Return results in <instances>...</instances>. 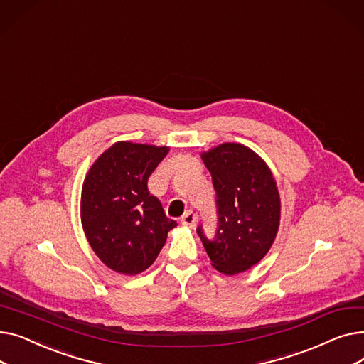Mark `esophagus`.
Segmentation results:
<instances>
[{
  "label": "esophagus",
  "mask_w": 364,
  "mask_h": 364,
  "mask_svg": "<svg viewBox=\"0 0 364 364\" xmlns=\"http://www.w3.org/2000/svg\"><path fill=\"white\" fill-rule=\"evenodd\" d=\"M196 214L193 211H187L183 217H181V224L183 225H187V227H193L196 224Z\"/></svg>",
  "instance_id": "1"
}]
</instances>
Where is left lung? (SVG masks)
Returning <instances> with one entry per match:
<instances>
[{
    "label": "left lung",
    "instance_id": "1",
    "mask_svg": "<svg viewBox=\"0 0 364 364\" xmlns=\"http://www.w3.org/2000/svg\"><path fill=\"white\" fill-rule=\"evenodd\" d=\"M217 192L218 228L208 240L198 235L213 267L235 276L258 264L276 239L280 224V195L273 172L245 144L223 143L202 151Z\"/></svg>",
    "mask_w": 364,
    "mask_h": 364
}]
</instances>
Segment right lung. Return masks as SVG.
Instances as JSON below:
<instances>
[{
	"mask_svg": "<svg viewBox=\"0 0 364 364\" xmlns=\"http://www.w3.org/2000/svg\"><path fill=\"white\" fill-rule=\"evenodd\" d=\"M169 147L118 141L94 161L81 192V223L91 250L110 270L134 276L155 262L169 220L147 180Z\"/></svg>",
	"mask_w": 364,
	"mask_h": 364,
	"instance_id": "obj_1",
	"label": "right lung"
}]
</instances>
